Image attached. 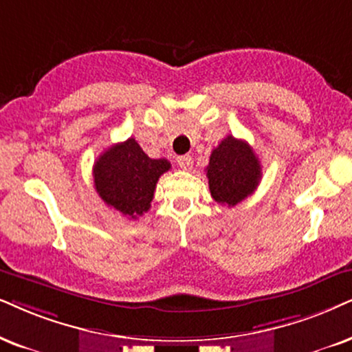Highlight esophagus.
<instances>
[{"label":"esophagus","instance_id":"1","mask_svg":"<svg viewBox=\"0 0 352 352\" xmlns=\"http://www.w3.org/2000/svg\"><path fill=\"white\" fill-rule=\"evenodd\" d=\"M177 164H179V167L184 168V170H191V167H193V159H191L190 155H180V157L177 159Z\"/></svg>","mask_w":352,"mask_h":352}]
</instances>
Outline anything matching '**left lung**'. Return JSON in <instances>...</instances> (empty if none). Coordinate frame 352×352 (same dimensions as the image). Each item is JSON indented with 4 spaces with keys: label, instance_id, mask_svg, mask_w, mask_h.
<instances>
[{
    "label": "left lung",
    "instance_id": "1",
    "mask_svg": "<svg viewBox=\"0 0 352 352\" xmlns=\"http://www.w3.org/2000/svg\"><path fill=\"white\" fill-rule=\"evenodd\" d=\"M206 177L211 197L232 208L256 190L261 166L247 141L228 136L211 153Z\"/></svg>",
    "mask_w": 352,
    "mask_h": 352
}]
</instances>
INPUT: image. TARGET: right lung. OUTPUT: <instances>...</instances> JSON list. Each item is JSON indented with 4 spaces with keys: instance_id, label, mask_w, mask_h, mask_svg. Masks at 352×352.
<instances>
[{
    "instance_id": "right-lung-1",
    "label": "right lung",
    "mask_w": 352,
    "mask_h": 352,
    "mask_svg": "<svg viewBox=\"0 0 352 352\" xmlns=\"http://www.w3.org/2000/svg\"><path fill=\"white\" fill-rule=\"evenodd\" d=\"M170 168L167 159H151L135 138L110 146L94 164V185L107 206L128 219L151 208L159 177Z\"/></svg>"
}]
</instances>
